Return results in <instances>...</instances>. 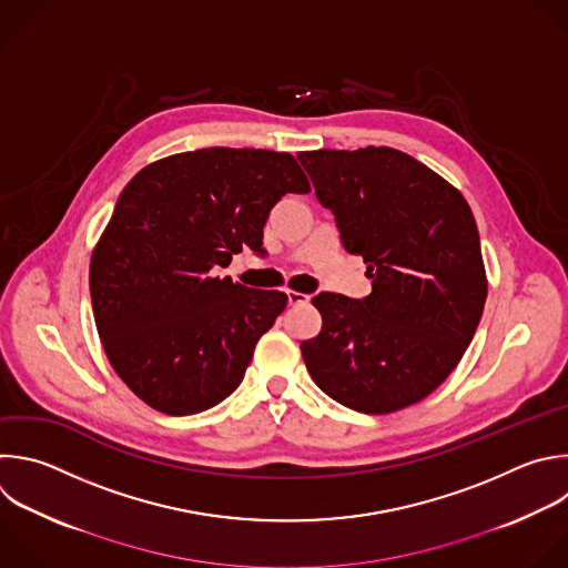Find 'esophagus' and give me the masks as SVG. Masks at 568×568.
<instances>
[{
	"label": "esophagus",
	"instance_id": "34e87169",
	"mask_svg": "<svg viewBox=\"0 0 568 568\" xmlns=\"http://www.w3.org/2000/svg\"><path fill=\"white\" fill-rule=\"evenodd\" d=\"M310 301V294H303V292H296V290H287V303L290 305H303Z\"/></svg>",
	"mask_w": 568,
	"mask_h": 568
}]
</instances>
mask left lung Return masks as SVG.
<instances>
[{
    "instance_id": "1",
    "label": "left lung",
    "mask_w": 568,
    "mask_h": 568,
    "mask_svg": "<svg viewBox=\"0 0 568 568\" xmlns=\"http://www.w3.org/2000/svg\"><path fill=\"white\" fill-rule=\"evenodd\" d=\"M341 243L363 256L372 292H321V332L301 343L314 384L365 415L428 397L462 361L488 281L475 216L450 182L390 146L303 151Z\"/></svg>"
}]
</instances>
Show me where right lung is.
Here are the masks:
<instances>
[{
  "instance_id": "obj_1",
  "label": "right lung",
  "mask_w": 568,
  "mask_h": 568,
  "mask_svg": "<svg viewBox=\"0 0 568 568\" xmlns=\"http://www.w3.org/2000/svg\"><path fill=\"white\" fill-rule=\"evenodd\" d=\"M310 182L290 153L212 146L175 153L122 189L89 267L95 327L120 379L158 413L227 399L285 310L276 290L221 276L285 194Z\"/></svg>"
}]
</instances>
